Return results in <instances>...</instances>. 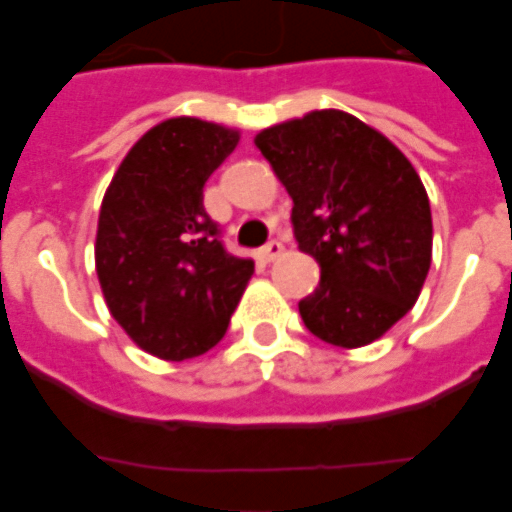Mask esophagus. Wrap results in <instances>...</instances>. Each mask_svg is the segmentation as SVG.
I'll list each match as a JSON object with an SVG mask.
<instances>
[{
    "label": "esophagus",
    "instance_id": "obj_1",
    "mask_svg": "<svg viewBox=\"0 0 512 512\" xmlns=\"http://www.w3.org/2000/svg\"><path fill=\"white\" fill-rule=\"evenodd\" d=\"M281 253H284V245H281L278 239H273V242H267V245L259 250V259H262V262H275Z\"/></svg>",
    "mask_w": 512,
    "mask_h": 512
}]
</instances>
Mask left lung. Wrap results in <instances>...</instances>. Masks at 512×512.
<instances>
[{
  "mask_svg": "<svg viewBox=\"0 0 512 512\" xmlns=\"http://www.w3.org/2000/svg\"><path fill=\"white\" fill-rule=\"evenodd\" d=\"M292 195L297 248L320 286L297 308L317 339L364 347L400 322L433 259V217L400 148L342 110L308 112L256 134Z\"/></svg>",
  "mask_w": 512,
  "mask_h": 512,
  "instance_id": "obj_1",
  "label": "left lung"
}]
</instances>
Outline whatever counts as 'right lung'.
<instances>
[{"label":"right lung","mask_w":512,"mask_h":512,"mask_svg":"<svg viewBox=\"0 0 512 512\" xmlns=\"http://www.w3.org/2000/svg\"><path fill=\"white\" fill-rule=\"evenodd\" d=\"M239 134L198 118L148 129L101 201L96 273L107 308L146 353L184 361L226 336L253 262L231 256L204 184Z\"/></svg>","instance_id":"add662e5"}]
</instances>
